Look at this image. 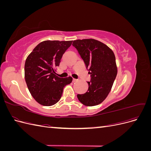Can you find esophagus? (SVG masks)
<instances>
[{
    "mask_svg": "<svg viewBox=\"0 0 151 151\" xmlns=\"http://www.w3.org/2000/svg\"><path fill=\"white\" fill-rule=\"evenodd\" d=\"M77 79H73V83H75V82H77Z\"/></svg>",
    "mask_w": 151,
    "mask_h": 151,
    "instance_id": "obj_1",
    "label": "esophagus"
}]
</instances>
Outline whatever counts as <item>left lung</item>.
I'll return each mask as SVG.
<instances>
[{
  "label": "left lung",
  "instance_id": "1",
  "mask_svg": "<svg viewBox=\"0 0 151 151\" xmlns=\"http://www.w3.org/2000/svg\"><path fill=\"white\" fill-rule=\"evenodd\" d=\"M72 45L91 76V81L87 82L88 91L77 94V98L86 106H96L106 99L116 77L115 54L106 45L94 39L74 40Z\"/></svg>",
  "mask_w": 151,
  "mask_h": 151
}]
</instances>
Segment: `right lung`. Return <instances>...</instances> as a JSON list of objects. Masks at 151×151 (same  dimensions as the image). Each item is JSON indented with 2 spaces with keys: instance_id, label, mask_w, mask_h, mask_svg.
Returning <instances> with one entry per match:
<instances>
[{
  "instance_id": "1",
  "label": "right lung",
  "mask_w": 151,
  "mask_h": 151,
  "mask_svg": "<svg viewBox=\"0 0 151 151\" xmlns=\"http://www.w3.org/2000/svg\"><path fill=\"white\" fill-rule=\"evenodd\" d=\"M72 43V41H44L27 57L25 81L32 96L40 104L50 106L56 104L62 97L63 88L72 83L70 76L60 78L54 71Z\"/></svg>"
}]
</instances>
